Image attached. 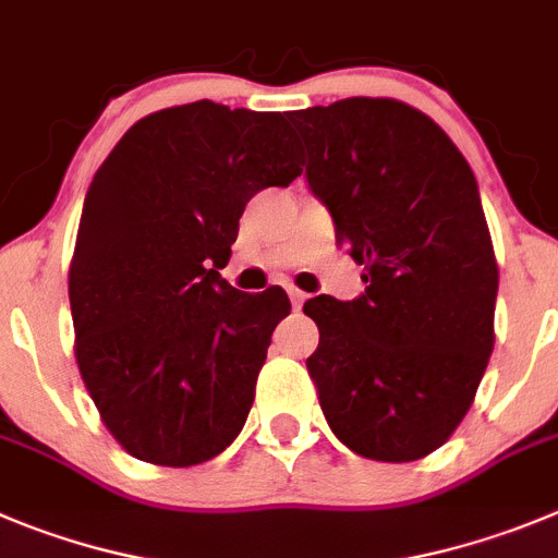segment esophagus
Returning <instances> with one entry per match:
<instances>
[{"instance_id": "1", "label": "esophagus", "mask_w": 558, "mask_h": 558, "mask_svg": "<svg viewBox=\"0 0 558 558\" xmlns=\"http://www.w3.org/2000/svg\"><path fill=\"white\" fill-rule=\"evenodd\" d=\"M288 295H290V301H293V310H301V304L306 301V293H301V290H295V288H290Z\"/></svg>"}]
</instances>
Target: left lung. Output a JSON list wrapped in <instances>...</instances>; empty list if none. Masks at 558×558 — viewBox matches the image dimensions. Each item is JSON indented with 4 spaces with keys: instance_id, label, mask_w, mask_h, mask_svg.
Returning a JSON list of instances; mask_svg holds the SVG:
<instances>
[{
    "instance_id": "obj_1",
    "label": "left lung",
    "mask_w": 558,
    "mask_h": 558,
    "mask_svg": "<svg viewBox=\"0 0 558 558\" xmlns=\"http://www.w3.org/2000/svg\"><path fill=\"white\" fill-rule=\"evenodd\" d=\"M306 182L365 265L354 301L315 295L306 360L326 423L376 462L437 451L468 415L495 345L498 263L476 177L426 112L354 96L290 112Z\"/></svg>"
}]
</instances>
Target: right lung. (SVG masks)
I'll return each mask as SVG.
<instances>
[{"mask_svg": "<svg viewBox=\"0 0 558 558\" xmlns=\"http://www.w3.org/2000/svg\"><path fill=\"white\" fill-rule=\"evenodd\" d=\"M299 173L282 112L209 99L132 124L96 171L69 268L74 354L130 457L191 468L243 428L290 299L234 290L221 268L248 198Z\"/></svg>", "mask_w": 558, "mask_h": 558, "instance_id": "1", "label": "right lung"}]
</instances>
